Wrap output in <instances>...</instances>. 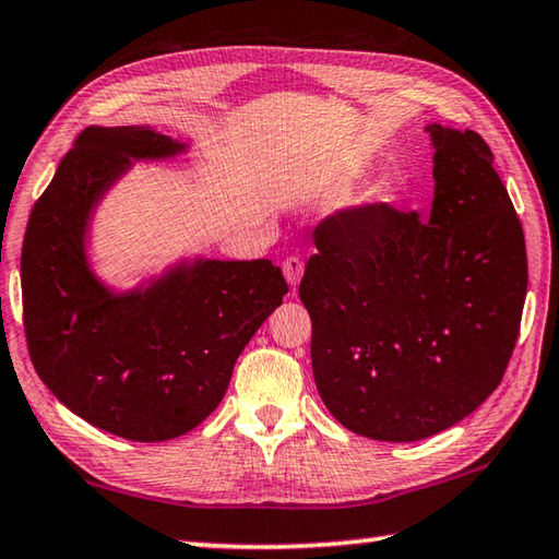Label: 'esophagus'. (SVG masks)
<instances>
[{"mask_svg": "<svg viewBox=\"0 0 559 559\" xmlns=\"http://www.w3.org/2000/svg\"><path fill=\"white\" fill-rule=\"evenodd\" d=\"M302 271H305V264L302 259L298 257H288L286 261H283V276H286V281L290 283V286L295 288L302 278Z\"/></svg>", "mask_w": 559, "mask_h": 559, "instance_id": "esophagus-1", "label": "esophagus"}]
</instances>
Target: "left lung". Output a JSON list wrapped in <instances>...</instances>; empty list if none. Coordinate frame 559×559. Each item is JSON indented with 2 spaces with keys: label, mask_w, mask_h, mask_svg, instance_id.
<instances>
[{
  "label": "left lung",
  "mask_w": 559,
  "mask_h": 559,
  "mask_svg": "<svg viewBox=\"0 0 559 559\" xmlns=\"http://www.w3.org/2000/svg\"><path fill=\"white\" fill-rule=\"evenodd\" d=\"M429 221L385 203L314 229L300 300L312 373L348 431L409 443L451 429L504 378L519 338L528 261L523 227L475 130L426 126Z\"/></svg>",
  "instance_id": "left-lung-1"
}]
</instances>
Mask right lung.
<instances>
[{
    "label": "right lung",
    "mask_w": 559,
    "mask_h": 559,
    "mask_svg": "<svg viewBox=\"0 0 559 559\" xmlns=\"http://www.w3.org/2000/svg\"><path fill=\"white\" fill-rule=\"evenodd\" d=\"M186 150L147 126L82 130L33 205L21 249L33 368L76 417L128 441L157 443L195 429L288 293L269 259H181L130 290L96 276L86 235L98 203L133 162Z\"/></svg>",
    "instance_id": "right-lung-1"
}]
</instances>
